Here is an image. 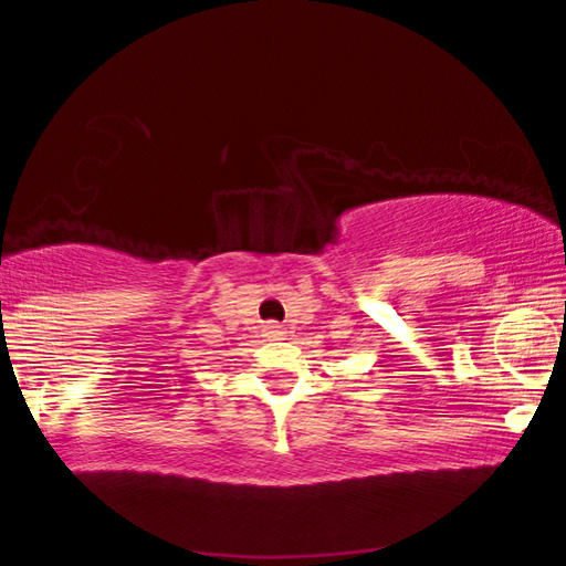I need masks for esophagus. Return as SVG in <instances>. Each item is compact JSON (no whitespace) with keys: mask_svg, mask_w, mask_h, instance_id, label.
Segmentation results:
<instances>
[{"mask_svg":"<svg viewBox=\"0 0 566 566\" xmlns=\"http://www.w3.org/2000/svg\"><path fill=\"white\" fill-rule=\"evenodd\" d=\"M264 337L269 339H282L284 337V329L276 325V322H269V325L264 327Z\"/></svg>","mask_w":566,"mask_h":566,"instance_id":"obj_1","label":"esophagus"}]
</instances>
